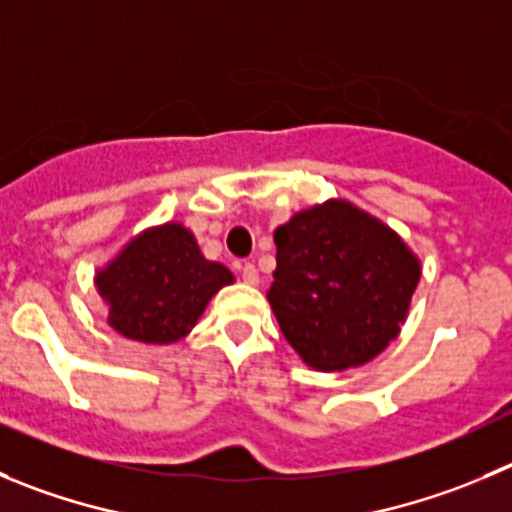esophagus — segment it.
Returning a JSON list of instances; mask_svg holds the SVG:
<instances>
[{
  "instance_id": "1",
  "label": "esophagus",
  "mask_w": 512,
  "mask_h": 512,
  "mask_svg": "<svg viewBox=\"0 0 512 512\" xmlns=\"http://www.w3.org/2000/svg\"><path fill=\"white\" fill-rule=\"evenodd\" d=\"M241 276H243V281H246V284H251V286L259 284V269H256L253 264H243Z\"/></svg>"
}]
</instances>
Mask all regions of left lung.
Listing matches in <instances>:
<instances>
[{
    "label": "left lung",
    "instance_id": "1",
    "mask_svg": "<svg viewBox=\"0 0 512 512\" xmlns=\"http://www.w3.org/2000/svg\"><path fill=\"white\" fill-rule=\"evenodd\" d=\"M274 243L269 304L309 367H359L397 337L420 264L384 223L329 201L276 228Z\"/></svg>",
    "mask_w": 512,
    "mask_h": 512
}]
</instances>
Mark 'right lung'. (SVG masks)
Instances as JSON below:
<instances>
[{"instance_id":"add662e5","label":"right lung","mask_w":512,"mask_h":512,"mask_svg":"<svg viewBox=\"0 0 512 512\" xmlns=\"http://www.w3.org/2000/svg\"><path fill=\"white\" fill-rule=\"evenodd\" d=\"M233 274L203 259L191 231L168 223L128 243L95 284L110 306V326L145 344H170L196 326L211 296Z\"/></svg>"}]
</instances>
